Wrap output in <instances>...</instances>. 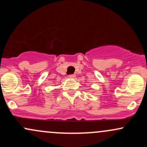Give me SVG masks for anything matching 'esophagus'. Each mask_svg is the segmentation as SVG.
<instances>
[{
  "label": "esophagus",
  "instance_id": "obj_1",
  "mask_svg": "<svg viewBox=\"0 0 147 147\" xmlns=\"http://www.w3.org/2000/svg\"><path fill=\"white\" fill-rule=\"evenodd\" d=\"M68 77H69V78H70V79H74L75 77V75H70Z\"/></svg>",
  "mask_w": 147,
  "mask_h": 147
}]
</instances>
